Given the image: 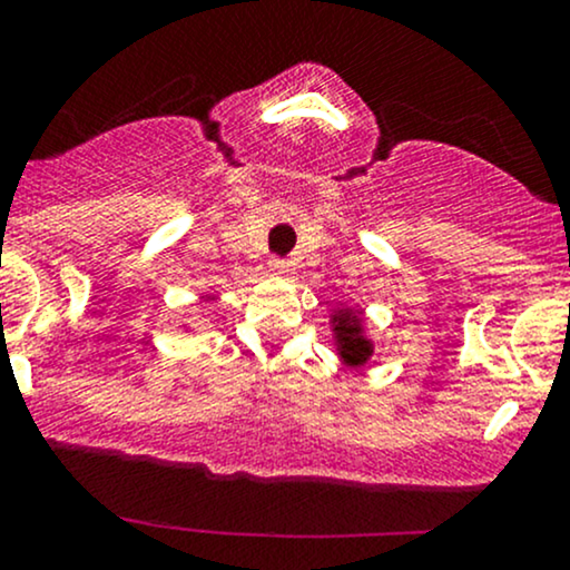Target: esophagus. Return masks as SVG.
<instances>
[{"mask_svg":"<svg viewBox=\"0 0 570 570\" xmlns=\"http://www.w3.org/2000/svg\"><path fill=\"white\" fill-rule=\"evenodd\" d=\"M267 267H271L273 273H276V276H286V273H289V263H286V259H281V257H273L271 263H267Z\"/></svg>","mask_w":570,"mask_h":570,"instance_id":"obj_1","label":"esophagus"}]
</instances>
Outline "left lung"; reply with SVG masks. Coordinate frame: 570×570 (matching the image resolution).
Returning a JSON list of instances; mask_svg holds the SVG:
<instances>
[{"label":"left lung","mask_w":570,"mask_h":570,"mask_svg":"<svg viewBox=\"0 0 570 570\" xmlns=\"http://www.w3.org/2000/svg\"><path fill=\"white\" fill-rule=\"evenodd\" d=\"M332 332H335V345L340 358L348 367H362L372 356V340L364 337V318L362 313L343 307L332 316Z\"/></svg>","instance_id":"1"}]
</instances>
